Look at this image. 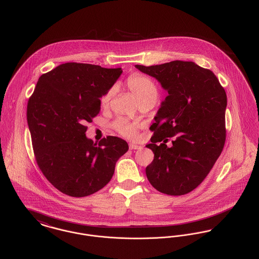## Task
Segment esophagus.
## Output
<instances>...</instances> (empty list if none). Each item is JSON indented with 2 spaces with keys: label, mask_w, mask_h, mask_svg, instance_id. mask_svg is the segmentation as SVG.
I'll list each match as a JSON object with an SVG mask.
<instances>
[{
  "label": "esophagus",
  "mask_w": 259,
  "mask_h": 259,
  "mask_svg": "<svg viewBox=\"0 0 259 259\" xmlns=\"http://www.w3.org/2000/svg\"><path fill=\"white\" fill-rule=\"evenodd\" d=\"M143 147L139 146V145H135V144H130V149L134 150V149H142Z\"/></svg>",
  "instance_id": "34e87169"
}]
</instances>
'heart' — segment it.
<instances>
[{"label":"heart","mask_w":259,"mask_h":259,"mask_svg":"<svg viewBox=\"0 0 259 259\" xmlns=\"http://www.w3.org/2000/svg\"><path fill=\"white\" fill-rule=\"evenodd\" d=\"M127 89L131 91L133 96L136 98L137 102L140 104L149 103L153 105L158 97V90L154 81L147 75L142 74H132L126 80ZM113 94V89H110L101 99V104L104 108L110 105L111 97ZM112 128L119 135L134 139L137 136L139 125L137 123H132L123 118H118L111 124Z\"/></svg>","instance_id":"obj_1"}]
</instances>
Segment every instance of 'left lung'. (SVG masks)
I'll return each mask as SVG.
<instances>
[{
    "label": "left lung",
    "instance_id": "left-lung-1",
    "mask_svg": "<svg viewBox=\"0 0 259 259\" xmlns=\"http://www.w3.org/2000/svg\"><path fill=\"white\" fill-rule=\"evenodd\" d=\"M136 68L168 93L149 127L153 136L147 148L154 157L146 168L148 182L162 193L186 194L203 182L222 153L226 93L215 74L193 62ZM167 137L174 138L171 148L166 146Z\"/></svg>",
    "mask_w": 259,
    "mask_h": 259
}]
</instances>
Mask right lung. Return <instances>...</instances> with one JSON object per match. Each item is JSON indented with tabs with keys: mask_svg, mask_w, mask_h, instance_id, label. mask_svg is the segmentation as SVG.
I'll list each match as a JSON object with an SVG mask.
<instances>
[{
	"mask_svg": "<svg viewBox=\"0 0 259 259\" xmlns=\"http://www.w3.org/2000/svg\"><path fill=\"white\" fill-rule=\"evenodd\" d=\"M122 73L120 68L66 63L42 74L30 97L27 120L37 165L61 192L91 195L111 181L128 145L109 136L94 144L88 126L101 111V100Z\"/></svg>",
	"mask_w": 259,
	"mask_h": 259,
	"instance_id": "add662e5",
	"label": "right lung"
}]
</instances>
